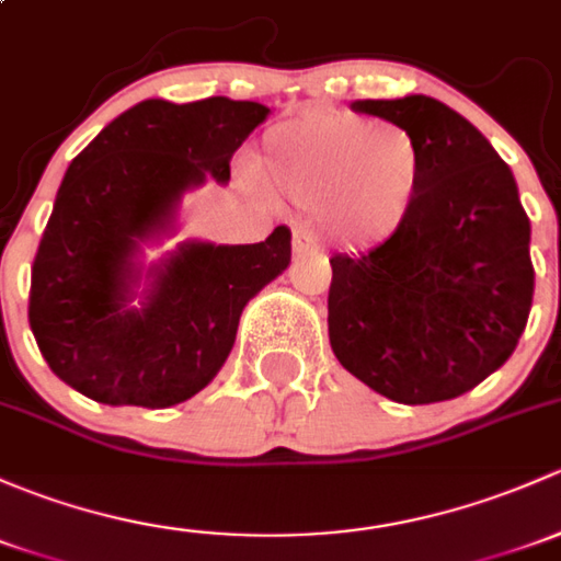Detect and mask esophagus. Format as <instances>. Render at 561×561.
<instances>
[{
	"mask_svg": "<svg viewBox=\"0 0 561 561\" xmlns=\"http://www.w3.org/2000/svg\"><path fill=\"white\" fill-rule=\"evenodd\" d=\"M311 252H320V239L311 231L309 226H298L293 231V255H311Z\"/></svg>",
	"mask_w": 561,
	"mask_h": 561,
	"instance_id": "esophagus-1",
	"label": "esophagus"
}]
</instances>
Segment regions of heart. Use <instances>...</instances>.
Listing matches in <instances>:
<instances>
[{
	"instance_id": "obj_1",
	"label": "heart",
	"mask_w": 561,
	"mask_h": 561,
	"mask_svg": "<svg viewBox=\"0 0 561 561\" xmlns=\"http://www.w3.org/2000/svg\"><path fill=\"white\" fill-rule=\"evenodd\" d=\"M255 172L304 204L333 202L346 231L365 244L403 231L427 185L414 134L339 110L306 112L271 128Z\"/></svg>"
}]
</instances>
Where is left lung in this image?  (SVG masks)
<instances>
[{"label":"left lung","mask_w":561,"mask_h":561,"mask_svg":"<svg viewBox=\"0 0 561 561\" xmlns=\"http://www.w3.org/2000/svg\"><path fill=\"white\" fill-rule=\"evenodd\" d=\"M355 112L414 134L427 185L414 220L359 255H333V355L394 403L451 400L514 355L535 268L529 217L508 163L438 99H357Z\"/></svg>","instance_id":"left-lung-1"}]
</instances>
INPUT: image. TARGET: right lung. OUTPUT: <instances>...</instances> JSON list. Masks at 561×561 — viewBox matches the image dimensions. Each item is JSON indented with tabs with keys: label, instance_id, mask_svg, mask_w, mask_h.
Segmentation results:
<instances>
[{
	"label": "right lung",
	"instance_id": "right-lung-1",
	"mask_svg": "<svg viewBox=\"0 0 561 561\" xmlns=\"http://www.w3.org/2000/svg\"><path fill=\"white\" fill-rule=\"evenodd\" d=\"M257 102L145 99L69 163L32 265L28 325L53 374L107 405L167 409L209 385L244 306L290 265L285 226L261 244L176 233L185 193L226 185L241 141L268 117Z\"/></svg>",
	"mask_w": 561,
	"mask_h": 561
}]
</instances>
